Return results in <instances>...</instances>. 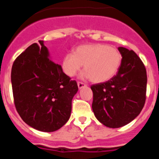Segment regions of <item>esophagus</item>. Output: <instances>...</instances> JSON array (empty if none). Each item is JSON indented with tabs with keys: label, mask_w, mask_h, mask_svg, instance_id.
<instances>
[{
	"label": "esophagus",
	"mask_w": 159,
	"mask_h": 159,
	"mask_svg": "<svg viewBox=\"0 0 159 159\" xmlns=\"http://www.w3.org/2000/svg\"><path fill=\"white\" fill-rule=\"evenodd\" d=\"M77 84H78L79 89H81V88H84V87L87 86L86 84H84V83H82V82H78L77 83Z\"/></svg>",
	"instance_id": "obj_1"
}]
</instances>
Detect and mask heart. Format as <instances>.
<instances>
[{"label": "heart", "instance_id": "b5f03b06", "mask_svg": "<svg viewBox=\"0 0 159 159\" xmlns=\"http://www.w3.org/2000/svg\"><path fill=\"white\" fill-rule=\"evenodd\" d=\"M121 61V54L116 48L104 43H90L77 47L73 54L65 55L62 69L66 75L72 77L84 64L85 71L82 77L90 78L94 83H102L116 75Z\"/></svg>", "mask_w": 159, "mask_h": 159}]
</instances>
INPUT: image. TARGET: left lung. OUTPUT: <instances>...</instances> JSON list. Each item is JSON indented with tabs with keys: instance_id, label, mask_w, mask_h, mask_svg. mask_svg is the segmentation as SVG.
Masks as SVG:
<instances>
[{
	"instance_id": "obj_1",
	"label": "left lung",
	"mask_w": 159,
	"mask_h": 159,
	"mask_svg": "<svg viewBox=\"0 0 159 159\" xmlns=\"http://www.w3.org/2000/svg\"><path fill=\"white\" fill-rule=\"evenodd\" d=\"M121 65L110 80L93 84L92 110L96 119L110 128H119L134 120L146 101L147 76L141 59L132 50L119 47Z\"/></svg>"
}]
</instances>
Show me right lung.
Returning <instances> with one entry per match:
<instances>
[{
	"mask_svg": "<svg viewBox=\"0 0 159 159\" xmlns=\"http://www.w3.org/2000/svg\"><path fill=\"white\" fill-rule=\"evenodd\" d=\"M11 82L16 111L32 128L52 132L69 119L77 83L50 59L43 40L32 43L16 57Z\"/></svg>",
	"mask_w": 159,
	"mask_h": 159,
	"instance_id": "add662e5",
	"label": "right lung"
}]
</instances>
